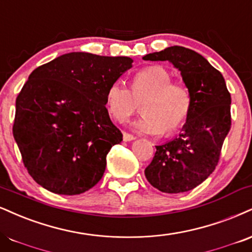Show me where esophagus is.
Listing matches in <instances>:
<instances>
[{"mask_svg": "<svg viewBox=\"0 0 252 252\" xmlns=\"http://www.w3.org/2000/svg\"><path fill=\"white\" fill-rule=\"evenodd\" d=\"M136 136L129 134V132H123V141L124 142H129V141H132V139H135Z\"/></svg>", "mask_w": 252, "mask_h": 252, "instance_id": "34e87169", "label": "esophagus"}]
</instances>
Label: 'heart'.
<instances>
[{
    "label": "heart",
    "mask_w": 252,
    "mask_h": 252,
    "mask_svg": "<svg viewBox=\"0 0 252 252\" xmlns=\"http://www.w3.org/2000/svg\"><path fill=\"white\" fill-rule=\"evenodd\" d=\"M141 103L142 116L135 122L139 131L174 135L187 123L191 113V94L186 86L172 82L170 72L159 65L141 69L132 76L130 90L115 81L105 93V105L114 120L122 122L135 111V99Z\"/></svg>",
    "instance_id": "1"
}]
</instances>
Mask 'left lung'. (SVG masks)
Returning a JSON list of instances; mask_svg holds the SVG:
<instances>
[{"instance_id":"1","label":"left lung","mask_w":252,"mask_h":252,"mask_svg":"<svg viewBox=\"0 0 252 252\" xmlns=\"http://www.w3.org/2000/svg\"><path fill=\"white\" fill-rule=\"evenodd\" d=\"M145 61H168L181 71L192 98L191 113L178 137L156 145L144 174L159 191L180 193L193 189L213 174L231 128V96L225 81L198 53L174 45L148 54Z\"/></svg>"}]
</instances>
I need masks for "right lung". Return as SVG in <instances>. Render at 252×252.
I'll list each match as a JSON object with an SVG mask.
<instances>
[{
	"label": "right lung",
	"mask_w": 252,
	"mask_h": 252,
	"mask_svg": "<svg viewBox=\"0 0 252 252\" xmlns=\"http://www.w3.org/2000/svg\"><path fill=\"white\" fill-rule=\"evenodd\" d=\"M132 62L69 53L29 75L16 98L13 134L36 183L59 195H80L98 183L108 153L123 137L105 93Z\"/></svg>",
	"instance_id": "1"
}]
</instances>
